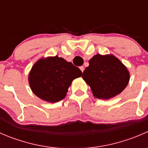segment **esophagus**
Listing matches in <instances>:
<instances>
[{"mask_svg": "<svg viewBox=\"0 0 148 148\" xmlns=\"http://www.w3.org/2000/svg\"><path fill=\"white\" fill-rule=\"evenodd\" d=\"M79 69H80V70H81V71H82V72H83L84 70V67L83 66H80Z\"/></svg>", "mask_w": 148, "mask_h": 148, "instance_id": "esophagus-1", "label": "esophagus"}]
</instances>
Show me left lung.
<instances>
[{
    "label": "left lung",
    "mask_w": 148,
    "mask_h": 148,
    "mask_svg": "<svg viewBox=\"0 0 148 148\" xmlns=\"http://www.w3.org/2000/svg\"><path fill=\"white\" fill-rule=\"evenodd\" d=\"M82 74L96 98L108 99L120 94L130 80L127 69L113 55L97 54Z\"/></svg>",
    "instance_id": "8db88e82"
}]
</instances>
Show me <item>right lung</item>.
<instances>
[{"label": "right lung", "instance_id": "right-lung-1", "mask_svg": "<svg viewBox=\"0 0 148 148\" xmlns=\"http://www.w3.org/2000/svg\"><path fill=\"white\" fill-rule=\"evenodd\" d=\"M82 74L78 67L56 56L36 62L28 75V82L32 92L40 99L56 102L65 97L71 82Z\"/></svg>", "mask_w": 148, "mask_h": 148}]
</instances>
